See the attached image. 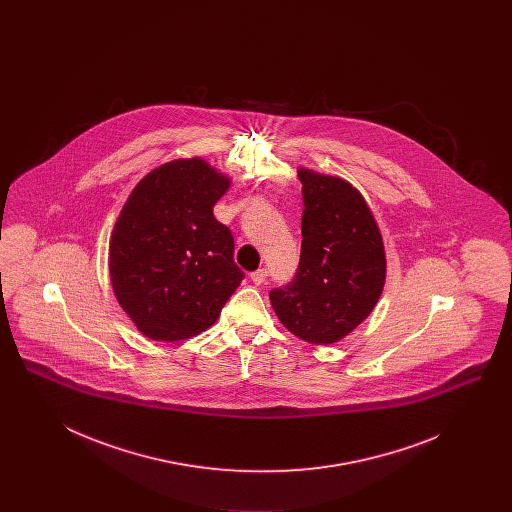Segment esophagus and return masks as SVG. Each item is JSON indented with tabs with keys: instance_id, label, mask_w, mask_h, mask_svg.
Returning a JSON list of instances; mask_svg holds the SVG:
<instances>
[{
	"instance_id": "obj_1",
	"label": "esophagus",
	"mask_w": 512,
	"mask_h": 512,
	"mask_svg": "<svg viewBox=\"0 0 512 512\" xmlns=\"http://www.w3.org/2000/svg\"><path fill=\"white\" fill-rule=\"evenodd\" d=\"M267 276V268H259V270L251 272V280H253V284H257V286H261V284L267 280Z\"/></svg>"
}]
</instances>
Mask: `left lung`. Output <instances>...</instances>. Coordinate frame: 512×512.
Returning <instances> with one entry per match:
<instances>
[{"mask_svg":"<svg viewBox=\"0 0 512 512\" xmlns=\"http://www.w3.org/2000/svg\"><path fill=\"white\" fill-rule=\"evenodd\" d=\"M301 259L292 282L270 292L280 322L301 340L336 343L376 307L386 282L382 234L365 197L338 176L299 169Z\"/></svg>","mask_w":512,"mask_h":512,"instance_id":"1","label":"left lung"}]
</instances>
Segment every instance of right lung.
<instances>
[{
    "instance_id": "1",
    "label": "right lung",
    "mask_w": 512,
    "mask_h": 512,
    "mask_svg": "<svg viewBox=\"0 0 512 512\" xmlns=\"http://www.w3.org/2000/svg\"><path fill=\"white\" fill-rule=\"evenodd\" d=\"M228 188V176L194 157L149 172L126 199L109 274L119 305L149 340L201 334L244 280L232 232L213 215Z\"/></svg>"
}]
</instances>
